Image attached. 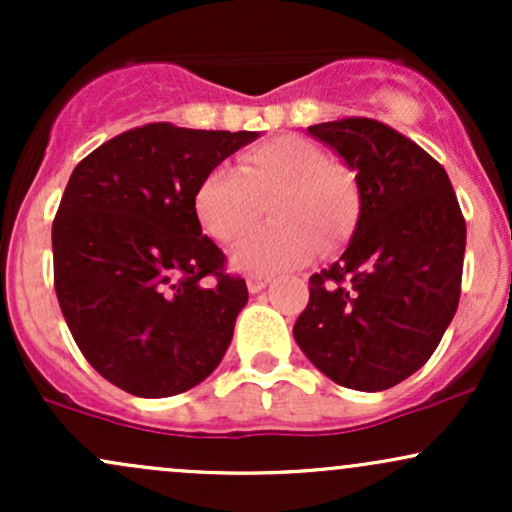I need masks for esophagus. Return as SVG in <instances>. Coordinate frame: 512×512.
I'll return each instance as SVG.
<instances>
[{"label":"esophagus","instance_id":"34e87169","mask_svg":"<svg viewBox=\"0 0 512 512\" xmlns=\"http://www.w3.org/2000/svg\"><path fill=\"white\" fill-rule=\"evenodd\" d=\"M248 291L250 293H260L262 289H267V284L272 279H269V276H264V274H248Z\"/></svg>","mask_w":512,"mask_h":512}]
</instances>
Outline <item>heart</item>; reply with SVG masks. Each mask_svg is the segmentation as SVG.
I'll return each mask as SVG.
<instances>
[{"label":"heart","instance_id":"1","mask_svg":"<svg viewBox=\"0 0 512 512\" xmlns=\"http://www.w3.org/2000/svg\"><path fill=\"white\" fill-rule=\"evenodd\" d=\"M269 204L272 226L252 231L233 250L243 272L274 274L330 252L349 240L358 221L354 180L308 139L279 137L240 156L238 168L216 163L199 180L195 216L219 243H236Z\"/></svg>","mask_w":512,"mask_h":512}]
</instances>
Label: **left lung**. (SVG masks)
Listing matches in <instances>:
<instances>
[{
    "label": "left lung",
    "instance_id": "left-lung-1",
    "mask_svg": "<svg viewBox=\"0 0 512 512\" xmlns=\"http://www.w3.org/2000/svg\"><path fill=\"white\" fill-rule=\"evenodd\" d=\"M308 132L356 170L361 216L339 262L310 276L293 337L334 383L387 390L424 366L455 317L460 202L436 158L385 122L342 117Z\"/></svg>",
    "mask_w": 512,
    "mask_h": 512
}]
</instances>
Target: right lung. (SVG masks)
Segmentation results:
<instances>
[{"label": "right lung", "mask_w": 512, "mask_h": 512, "mask_svg": "<svg viewBox=\"0 0 512 512\" xmlns=\"http://www.w3.org/2000/svg\"><path fill=\"white\" fill-rule=\"evenodd\" d=\"M257 132L151 122L74 168L52 221L55 293L81 354L108 383L170 397L221 363L248 286L202 236L195 190Z\"/></svg>", "instance_id": "add662e5"}]
</instances>
